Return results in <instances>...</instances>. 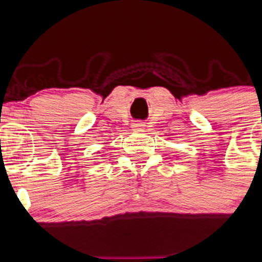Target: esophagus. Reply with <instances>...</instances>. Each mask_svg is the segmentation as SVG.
Masks as SVG:
<instances>
[{
  "label": "esophagus",
  "mask_w": 262,
  "mask_h": 262,
  "mask_svg": "<svg viewBox=\"0 0 262 262\" xmlns=\"http://www.w3.org/2000/svg\"><path fill=\"white\" fill-rule=\"evenodd\" d=\"M143 128H144V124H143V123H135V124H134V129H135V131H142Z\"/></svg>",
  "instance_id": "esophagus-1"
}]
</instances>
